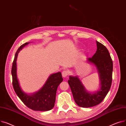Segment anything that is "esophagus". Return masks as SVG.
<instances>
[{
  "instance_id": "1",
  "label": "esophagus",
  "mask_w": 126,
  "mask_h": 126,
  "mask_svg": "<svg viewBox=\"0 0 126 126\" xmlns=\"http://www.w3.org/2000/svg\"><path fill=\"white\" fill-rule=\"evenodd\" d=\"M68 72L66 71V70H64L62 72V76L63 77H65L68 76Z\"/></svg>"
}]
</instances>
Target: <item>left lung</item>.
Returning a JSON list of instances; mask_svg holds the SVG:
<instances>
[{
  "label": "left lung",
  "mask_w": 126,
  "mask_h": 126,
  "mask_svg": "<svg viewBox=\"0 0 126 126\" xmlns=\"http://www.w3.org/2000/svg\"><path fill=\"white\" fill-rule=\"evenodd\" d=\"M96 43V52L92 57L87 58V61L94 64L97 69L100 83L99 90L94 93L87 92L77 76H70L68 81L75 102L81 107H91L100 104L105 98L111 85L112 61L106 47L98 41Z\"/></svg>",
  "instance_id": "left-lung-1"
}]
</instances>
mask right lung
Here are the masks:
<instances>
[{"mask_svg":"<svg viewBox=\"0 0 126 126\" xmlns=\"http://www.w3.org/2000/svg\"><path fill=\"white\" fill-rule=\"evenodd\" d=\"M28 44L25 43L22 45L15 56L11 72L13 87L18 97L27 107L35 111H46L54 107L57 87L63 81V78L61 72L56 73L50 75L45 84L39 91L28 94L22 91L17 78L16 61L20 50Z\"/></svg>","mask_w":126,"mask_h":126,"instance_id":"1","label":"right lung"}]
</instances>
